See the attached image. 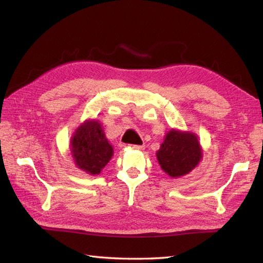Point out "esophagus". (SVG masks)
Instances as JSON below:
<instances>
[{
    "instance_id": "obj_1",
    "label": "esophagus",
    "mask_w": 263,
    "mask_h": 263,
    "mask_svg": "<svg viewBox=\"0 0 263 263\" xmlns=\"http://www.w3.org/2000/svg\"><path fill=\"white\" fill-rule=\"evenodd\" d=\"M129 148L136 149V151H143L145 148L144 145H129Z\"/></svg>"
}]
</instances>
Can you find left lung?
I'll list each match as a JSON object with an SVG mask.
<instances>
[{
  "mask_svg": "<svg viewBox=\"0 0 263 263\" xmlns=\"http://www.w3.org/2000/svg\"><path fill=\"white\" fill-rule=\"evenodd\" d=\"M202 147L197 136L190 132L172 129L156 153L162 170L171 177H181L194 170L202 159Z\"/></svg>",
  "mask_w": 263,
  "mask_h": 263,
  "instance_id": "obj_1",
  "label": "left lung"
}]
</instances>
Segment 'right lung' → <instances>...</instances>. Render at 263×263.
Wrapping results in <instances>:
<instances>
[{
  "instance_id": "right-lung-1",
  "label": "right lung",
  "mask_w": 263,
  "mask_h": 263,
  "mask_svg": "<svg viewBox=\"0 0 263 263\" xmlns=\"http://www.w3.org/2000/svg\"><path fill=\"white\" fill-rule=\"evenodd\" d=\"M74 164L90 175L99 174L114 155L98 120H86L77 128L70 142Z\"/></svg>"
}]
</instances>
